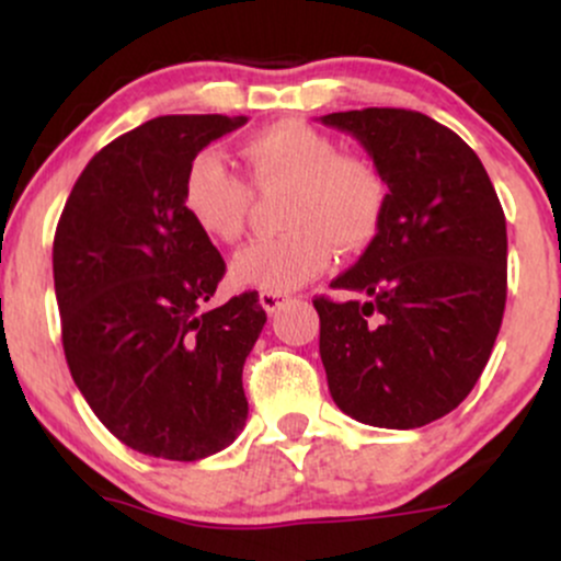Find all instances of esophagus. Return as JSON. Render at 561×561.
Masks as SVG:
<instances>
[{
  "mask_svg": "<svg viewBox=\"0 0 561 561\" xmlns=\"http://www.w3.org/2000/svg\"><path fill=\"white\" fill-rule=\"evenodd\" d=\"M287 295L285 293H261V306L266 308L268 313H276L282 306H285Z\"/></svg>",
  "mask_w": 561,
  "mask_h": 561,
  "instance_id": "obj_1",
  "label": "esophagus"
}]
</instances>
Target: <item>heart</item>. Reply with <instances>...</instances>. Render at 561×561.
<instances>
[{"instance_id":"1","label":"heart","mask_w":561,"mask_h":561,"mask_svg":"<svg viewBox=\"0 0 561 561\" xmlns=\"http://www.w3.org/2000/svg\"><path fill=\"white\" fill-rule=\"evenodd\" d=\"M242 160L259 190L289 186L279 237L244 244L231 279L261 293H289L343 255L369 248L388 208V184L369 160L340 152L330 134L302 121H276L244 139ZM182 203L192 224L218 242H237L253 190L216 152H199L184 176Z\"/></svg>"}]
</instances>
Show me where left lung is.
Returning a JSON list of instances; mask_svg holds the SVG:
<instances>
[{"label":"left lung","instance_id":"1","mask_svg":"<svg viewBox=\"0 0 561 561\" xmlns=\"http://www.w3.org/2000/svg\"><path fill=\"white\" fill-rule=\"evenodd\" d=\"M353 134L388 184L375 242L332 282L364 300H313L319 353L340 411L414 430L474 388L506 306V218L459 134L401 107L321 115Z\"/></svg>","mask_w":561,"mask_h":561}]
</instances>
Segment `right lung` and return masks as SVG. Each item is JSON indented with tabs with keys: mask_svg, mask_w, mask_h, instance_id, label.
<instances>
[{
	"mask_svg": "<svg viewBox=\"0 0 561 561\" xmlns=\"http://www.w3.org/2000/svg\"><path fill=\"white\" fill-rule=\"evenodd\" d=\"M244 115H160L113 139L55 231L62 351L96 420L139 454L197 461L248 420L242 366L266 324L259 293L218 308L227 263L182 192L192 160Z\"/></svg>",
	"mask_w": 561,
	"mask_h": 561,
	"instance_id": "right-lung-1",
	"label": "right lung"
}]
</instances>
